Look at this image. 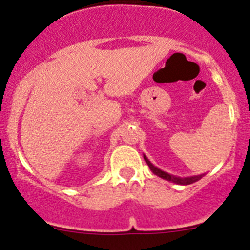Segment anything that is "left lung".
<instances>
[{"label":"left lung","mask_w":250,"mask_h":250,"mask_svg":"<svg viewBox=\"0 0 250 250\" xmlns=\"http://www.w3.org/2000/svg\"><path fill=\"white\" fill-rule=\"evenodd\" d=\"M144 160L145 162L147 164V166H149V168L151 169V172L154 174H156V176L161 177V178L166 179V181H169L172 182V183H176V184H181V186H187V184H192L194 183V182L199 181L200 178H203V177L205 176V173L203 174H197V176H190V177H178V176H173V174H169L167 173V172L162 171V169L157 168L156 166H154V165L150 162V160L147 159L146 156L144 155Z\"/></svg>","instance_id":"left-lung-1"}]
</instances>
